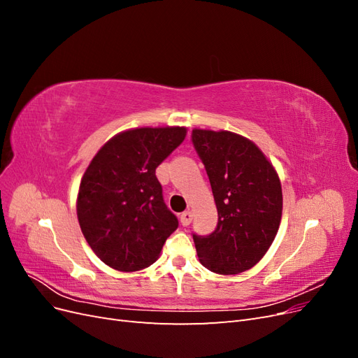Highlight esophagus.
Wrapping results in <instances>:
<instances>
[{"mask_svg": "<svg viewBox=\"0 0 358 358\" xmlns=\"http://www.w3.org/2000/svg\"><path fill=\"white\" fill-rule=\"evenodd\" d=\"M191 221H192V215H191V212H183V213H180V224L183 225V227H188L189 224H191Z\"/></svg>", "mask_w": 358, "mask_h": 358, "instance_id": "obj_1", "label": "esophagus"}]
</instances>
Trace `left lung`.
<instances>
[{
    "mask_svg": "<svg viewBox=\"0 0 358 358\" xmlns=\"http://www.w3.org/2000/svg\"><path fill=\"white\" fill-rule=\"evenodd\" d=\"M218 209L216 229L192 233L200 263L237 275L254 267L275 241L282 216V188L273 166L248 138L230 131L192 129Z\"/></svg>",
    "mask_w": 358,
    "mask_h": 358,
    "instance_id": "1",
    "label": "left lung"
}]
</instances>
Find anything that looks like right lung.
I'll use <instances>...</instances> for the list:
<instances>
[{
  "mask_svg": "<svg viewBox=\"0 0 358 358\" xmlns=\"http://www.w3.org/2000/svg\"><path fill=\"white\" fill-rule=\"evenodd\" d=\"M185 136L183 127L129 129L109 140L86 169L78 218L86 242L107 266L119 272L150 266L178 229L155 170Z\"/></svg>",
  "mask_w": 358,
  "mask_h": 358,
  "instance_id": "right-lung-1",
  "label": "right lung"
}]
</instances>
